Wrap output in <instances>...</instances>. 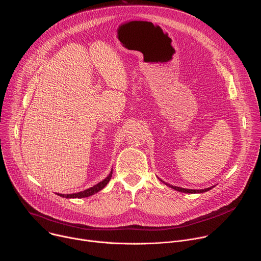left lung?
Masks as SVG:
<instances>
[{
    "label": "left lung",
    "instance_id": "left-lung-1",
    "mask_svg": "<svg viewBox=\"0 0 261 261\" xmlns=\"http://www.w3.org/2000/svg\"><path fill=\"white\" fill-rule=\"evenodd\" d=\"M162 181V180H161ZM164 182V181H163ZM166 186H168V187L178 191V192H182V193H203V192H206L208 190H211L212 188L214 187H211V188H206V189H201V190H192V189H185V188H180V187H176V186H172V185H169L167 182H164Z\"/></svg>",
    "mask_w": 261,
    "mask_h": 261
}]
</instances>
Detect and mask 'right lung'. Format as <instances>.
<instances>
[{
  "label": "right lung",
  "instance_id": "add662e5",
  "mask_svg": "<svg viewBox=\"0 0 261 261\" xmlns=\"http://www.w3.org/2000/svg\"><path fill=\"white\" fill-rule=\"evenodd\" d=\"M111 175H113V170L110 171V173L100 182H98L97 185L93 186V187L87 189V190H84L82 192H79V193H73V194H58L62 197H65V198H84V197H89V196H92L94 195L95 193L99 192L100 190H102L105 186L107 185V182L110 180L111 178Z\"/></svg>",
  "mask_w": 261,
  "mask_h": 261
}]
</instances>
